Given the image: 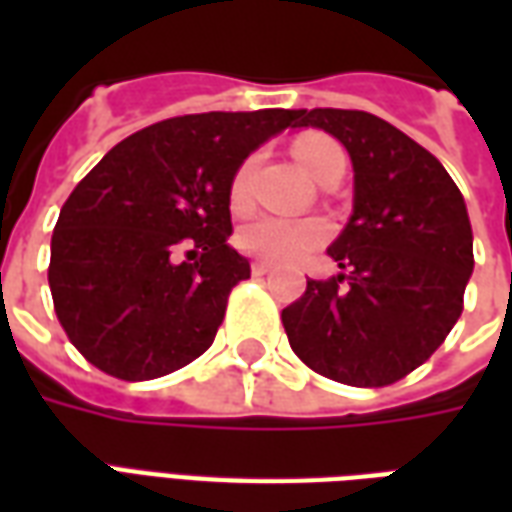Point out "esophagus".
<instances>
[{"label":"esophagus","mask_w":512,"mask_h":512,"mask_svg":"<svg viewBox=\"0 0 512 512\" xmlns=\"http://www.w3.org/2000/svg\"><path fill=\"white\" fill-rule=\"evenodd\" d=\"M268 271H271V266L263 263V260H255V263H252V277H266Z\"/></svg>","instance_id":"34e87169"}]
</instances>
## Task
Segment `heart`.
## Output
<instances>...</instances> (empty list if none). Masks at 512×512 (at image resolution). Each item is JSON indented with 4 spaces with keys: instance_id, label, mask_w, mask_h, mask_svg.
<instances>
[{
    "instance_id": "obj_1",
    "label": "heart",
    "mask_w": 512,
    "mask_h": 512,
    "mask_svg": "<svg viewBox=\"0 0 512 512\" xmlns=\"http://www.w3.org/2000/svg\"><path fill=\"white\" fill-rule=\"evenodd\" d=\"M293 156L299 161L307 175L318 180L329 169V164L345 158L343 147L334 139L323 134H304L293 142ZM252 158H246L241 167L235 169L230 180V202L235 211L246 208L249 202V183H252ZM329 224L315 216L296 219V216H279V213H266L257 216L249 224L238 230V246L246 255L260 257L268 263H296L307 257L315 249H321L329 241Z\"/></svg>"
}]
</instances>
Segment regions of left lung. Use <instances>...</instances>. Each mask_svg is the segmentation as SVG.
I'll use <instances>...</instances> for the list:
<instances>
[{
	"label": "left lung",
	"mask_w": 512,
	"mask_h": 512,
	"mask_svg": "<svg viewBox=\"0 0 512 512\" xmlns=\"http://www.w3.org/2000/svg\"><path fill=\"white\" fill-rule=\"evenodd\" d=\"M337 136L354 164V213L329 255L343 268L307 279L282 310L293 354L348 386H389L428 362L461 318L472 224L450 172L411 136L359 109H299L293 128Z\"/></svg>",
	"instance_id": "8db88e82"
}]
</instances>
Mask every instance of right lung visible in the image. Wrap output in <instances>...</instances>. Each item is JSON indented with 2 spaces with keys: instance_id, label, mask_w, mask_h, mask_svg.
<instances>
[{
  "instance_id": "right-lung-1",
  "label": "right lung",
  "mask_w": 512,
  "mask_h": 512,
  "mask_svg": "<svg viewBox=\"0 0 512 512\" xmlns=\"http://www.w3.org/2000/svg\"><path fill=\"white\" fill-rule=\"evenodd\" d=\"M293 109L169 117L117 142L65 200L49 288L76 351L150 381L211 348L249 260L227 244L230 180Z\"/></svg>"
}]
</instances>
